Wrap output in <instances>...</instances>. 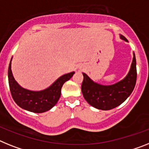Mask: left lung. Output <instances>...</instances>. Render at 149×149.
<instances>
[{
    "mask_svg": "<svg viewBox=\"0 0 149 149\" xmlns=\"http://www.w3.org/2000/svg\"><path fill=\"white\" fill-rule=\"evenodd\" d=\"M121 38L127 41L124 36ZM136 62L134 55L131 68L127 76L121 82L112 85L104 86L94 83L88 76L83 73L82 92L85 100L91 106L102 110H109L121 105L134 91L136 82Z\"/></svg>",
    "mask_w": 149,
    "mask_h": 149,
    "instance_id": "1",
    "label": "left lung"
}]
</instances>
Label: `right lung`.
I'll list each match as a JSON object with an SVG mask.
<instances>
[{"instance_id": "right-lung-1", "label": "right lung", "mask_w": 149, "mask_h": 149, "mask_svg": "<svg viewBox=\"0 0 149 149\" xmlns=\"http://www.w3.org/2000/svg\"><path fill=\"white\" fill-rule=\"evenodd\" d=\"M74 72L61 76L49 88L41 91H31L20 87L15 82L11 70V61L8 68L10 90L14 101L21 108L32 112L42 113L52 108L58 101L61 88L73 76Z\"/></svg>"}]
</instances>
